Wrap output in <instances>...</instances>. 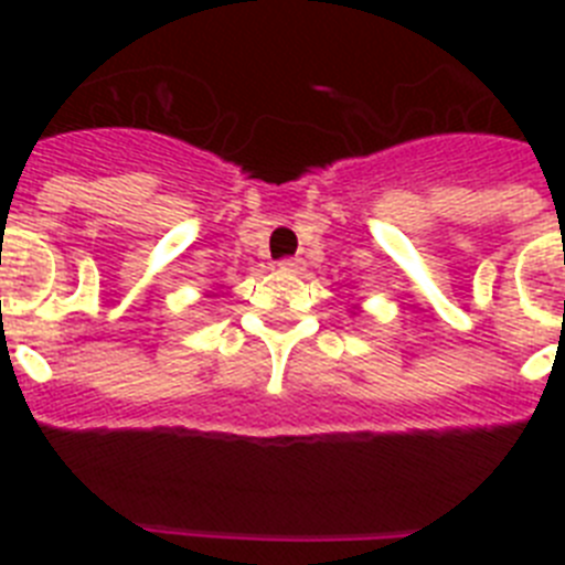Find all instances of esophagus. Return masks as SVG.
I'll return each mask as SVG.
<instances>
[{
	"label": "esophagus",
	"instance_id": "esophagus-1",
	"mask_svg": "<svg viewBox=\"0 0 565 565\" xmlns=\"http://www.w3.org/2000/svg\"><path fill=\"white\" fill-rule=\"evenodd\" d=\"M279 268H282V271H291V274H299V271H302V259H294V257H286V259H279Z\"/></svg>",
	"mask_w": 565,
	"mask_h": 565
}]
</instances>
